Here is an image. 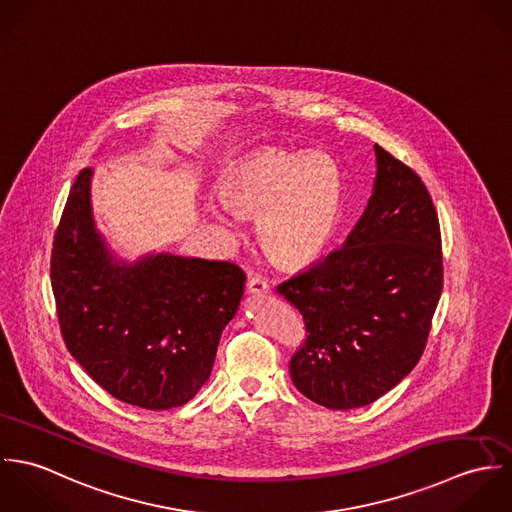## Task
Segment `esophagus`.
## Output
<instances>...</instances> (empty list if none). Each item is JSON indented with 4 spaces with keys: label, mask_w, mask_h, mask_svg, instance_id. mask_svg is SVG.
Here are the masks:
<instances>
[{
    "label": "esophagus",
    "mask_w": 512,
    "mask_h": 512,
    "mask_svg": "<svg viewBox=\"0 0 512 512\" xmlns=\"http://www.w3.org/2000/svg\"><path fill=\"white\" fill-rule=\"evenodd\" d=\"M246 292L252 293V295H262V293L270 292V284H268L262 276H252V278L248 280Z\"/></svg>",
    "instance_id": "obj_1"
}]
</instances>
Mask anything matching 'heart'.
<instances>
[{
	"label": "heart",
	"instance_id": "heart-1",
	"mask_svg": "<svg viewBox=\"0 0 512 512\" xmlns=\"http://www.w3.org/2000/svg\"><path fill=\"white\" fill-rule=\"evenodd\" d=\"M224 205L242 217H260L266 252L286 264L311 262L327 244L339 211L337 171L325 157L260 151L232 167L222 183ZM215 217L230 224L220 213Z\"/></svg>",
	"mask_w": 512,
	"mask_h": 512
}]
</instances>
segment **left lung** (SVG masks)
<instances>
[{"mask_svg":"<svg viewBox=\"0 0 512 512\" xmlns=\"http://www.w3.org/2000/svg\"><path fill=\"white\" fill-rule=\"evenodd\" d=\"M376 179L345 244L278 286L305 323L295 388L331 410L361 408L418 365L443 288L439 220L408 165L374 146Z\"/></svg>","mask_w":512,"mask_h":512,"instance_id":"1","label":"left lung"}]
</instances>
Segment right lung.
Listing matches in <instances>:
<instances>
[{
	"mask_svg": "<svg viewBox=\"0 0 512 512\" xmlns=\"http://www.w3.org/2000/svg\"><path fill=\"white\" fill-rule=\"evenodd\" d=\"M92 169L71 187L51 252L69 353L114 398L147 410L189 402L209 380L244 272L232 262L149 254L116 260L94 228Z\"/></svg>",
	"mask_w": 512,
	"mask_h": 512,
	"instance_id": "add662e5",
	"label": "right lung"
}]
</instances>
